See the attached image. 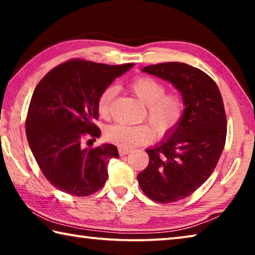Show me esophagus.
<instances>
[{"instance_id":"1","label":"esophagus","mask_w":255,"mask_h":255,"mask_svg":"<svg viewBox=\"0 0 255 255\" xmlns=\"http://www.w3.org/2000/svg\"><path fill=\"white\" fill-rule=\"evenodd\" d=\"M118 152H119V155H120V156H124V155H127L128 153H130V149H128V148H123V147H119Z\"/></svg>"}]
</instances>
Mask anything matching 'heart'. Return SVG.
<instances>
[{"label":"heart","instance_id":"heart-1","mask_svg":"<svg viewBox=\"0 0 255 255\" xmlns=\"http://www.w3.org/2000/svg\"><path fill=\"white\" fill-rule=\"evenodd\" d=\"M131 93L146 106L148 123L158 136L169 135L178 126L183 115V101L179 94L165 93V86L153 77L140 76L129 84ZM116 94L115 88H107L98 100V112L103 118L109 116L110 105ZM148 125H112L105 131L110 143L123 148H132L149 143L154 138V130Z\"/></svg>","mask_w":255,"mask_h":255}]
</instances>
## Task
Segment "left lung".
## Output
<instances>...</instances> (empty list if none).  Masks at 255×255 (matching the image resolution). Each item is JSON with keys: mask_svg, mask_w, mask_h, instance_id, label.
<instances>
[{"mask_svg": "<svg viewBox=\"0 0 255 255\" xmlns=\"http://www.w3.org/2000/svg\"><path fill=\"white\" fill-rule=\"evenodd\" d=\"M181 93L183 115L178 126L152 148L149 162L137 175L143 192L162 204L189 197L213 173L226 140V115L218 86L211 77L184 63L144 67Z\"/></svg>", "mask_w": 255, "mask_h": 255, "instance_id": "1", "label": "left lung"}]
</instances>
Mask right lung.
Listing matches in <instances>:
<instances>
[{"label": "right lung", "mask_w": 255, "mask_h": 255, "mask_svg": "<svg viewBox=\"0 0 255 255\" xmlns=\"http://www.w3.org/2000/svg\"><path fill=\"white\" fill-rule=\"evenodd\" d=\"M132 65L73 59L53 68L34 89L25 133L45 178L60 191L84 197L105 185L108 163L119 157L118 149L112 144L84 148L82 139L100 137L93 124L99 97Z\"/></svg>", "instance_id": "right-lung-1"}]
</instances>
